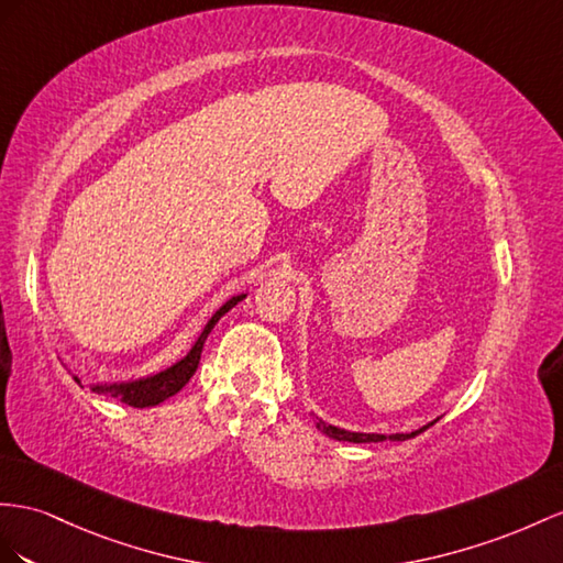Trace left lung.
I'll return each mask as SVG.
<instances>
[{"mask_svg": "<svg viewBox=\"0 0 563 563\" xmlns=\"http://www.w3.org/2000/svg\"><path fill=\"white\" fill-rule=\"evenodd\" d=\"M435 423H438V419L432 421V423H428V426H423V428H419V430H413V432H395V435H378V432H350V430H342V428H335V426H328L325 421L316 419V428H319V430L323 432V435L333 438V440H340V442H383V440L401 442V440L416 438V435H419V432L428 430L430 426H435Z\"/></svg>", "mask_w": 563, "mask_h": 563, "instance_id": "1", "label": "left lung"}]
</instances>
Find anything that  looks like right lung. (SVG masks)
<instances>
[{"label": "right lung", "instance_id": "obj_1", "mask_svg": "<svg viewBox=\"0 0 563 563\" xmlns=\"http://www.w3.org/2000/svg\"><path fill=\"white\" fill-rule=\"evenodd\" d=\"M244 295H238L233 299H228L225 305L216 311L211 316V321L207 323V328L201 330L199 340L195 342V347L190 350V354H187L185 358H180L178 364H173L170 368L156 373V376H150V378H142V380H135V383H121V385H95L92 390L99 393V395H111L117 397L119 401H123V405L128 407H135V409H144V407H156L162 405L164 399L173 397L176 393H180L185 383L190 380L195 376V371L199 366V356H201V347H205V340L207 335L211 333V328L219 323L221 316L225 311L233 309L238 301H242ZM78 380V378H76Z\"/></svg>", "mask_w": 563, "mask_h": 563}]
</instances>
